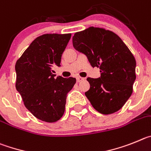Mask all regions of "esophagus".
Wrapping results in <instances>:
<instances>
[{"mask_svg":"<svg viewBox=\"0 0 151 151\" xmlns=\"http://www.w3.org/2000/svg\"><path fill=\"white\" fill-rule=\"evenodd\" d=\"M84 78L83 77H77V82H81V81H83Z\"/></svg>","mask_w":151,"mask_h":151,"instance_id":"obj_1","label":"esophagus"}]
</instances>
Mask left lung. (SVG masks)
<instances>
[{"label": "left lung", "mask_w": 151, "mask_h": 151, "mask_svg": "<svg viewBox=\"0 0 151 151\" xmlns=\"http://www.w3.org/2000/svg\"><path fill=\"white\" fill-rule=\"evenodd\" d=\"M73 46L100 68L101 77L87 78L90 88L85 95L92 107L103 114L119 111L131 96L136 78L132 53L116 34L94 27L74 34Z\"/></svg>", "instance_id": "left-lung-1"}]
</instances>
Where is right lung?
Returning <instances> with one entry per match:
<instances>
[{
    "label": "right lung",
    "instance_id": "add662e5",
    "mask_svg": "<svg viewBox=\"0 0 151 151\" xmlns=\"http://www.w3.org/2000/svg\"><path fill=\"white\" fill-rule=\"evenodd\" d=\"M70 37V34L41 35L16 63V90L27 109L42 121L54 123L63 116L67 93L76 83L74 77H55L52 73L53 66H61Z\"/></svg>",
    "mask_w": 151,
    "mask_h": 151
}]
</instances>
